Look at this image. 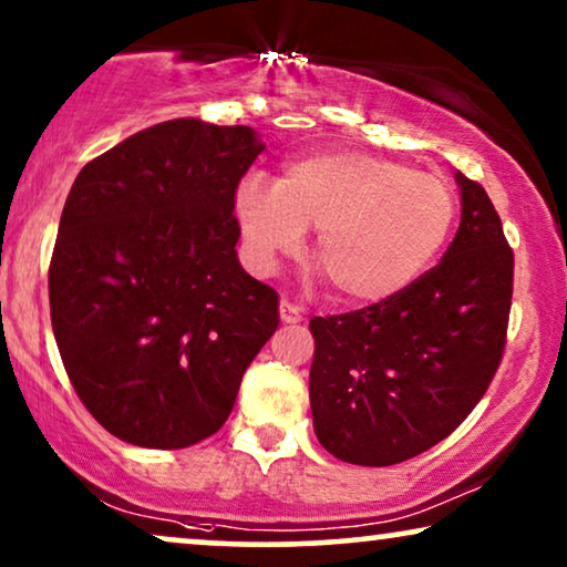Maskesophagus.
Instances as JSON below:
<instances>
[{
	"mask_svg": "<svg viewBox=\"0 0 567 567\" xmlns=\"http://www.w3.org/2000/svg\"><path fill=\"white\" fill-rule=\"evenodd\" d=\"M278 315H281V322H284V324H297V322H301V307L291 305L289 299H281V305H278Z\"/></svg>",
	"mask_w": 567,
	"mask_h": 567,
	"instance_id": "1",
	"label": "esophagus"
}]
</instances>
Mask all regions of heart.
I'll use <instances>...</instances> for the list:
<instances>
[{
	"instance_id": "1",
	"label": "heart",
	"mask_w": 567,
	"mask_h": 567,
	"mask_svg": "<svg viewBox=\"0 0 567 567\" xmlns=\"http://www.w3.org/2000/svg\"><path fill=\"white\" fill-rule=\"evenodd\" d=\"M247 266L270 274L317 229L315 258L340 301L382 305L410 289L444 250L456 221V193L436 175L379 154H307L276 183L247 175L235 190Z\"/></svg>"
}]
</instances>
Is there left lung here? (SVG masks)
<instances>
[{"mask_svg":"<svg viewBox=\"0 0 567 567\" xmlns=\"http://www.w3.org/2000/svg\"><path fill=\"white\" fill-rule=\"evenodd\" d=\"M462 221L439 266L390 301L315 317L309 402L320 444L390 467L472 413L506 348L514 250L485 188L456 173Z\"/></svg>","mask_w":567,"mask_h":567,"instance_id":"1","label":"left lung"}]
</instances>
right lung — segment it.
Instances as JSON below:
<instances>
[{
	"label": "right lung",
	"instance_id": "obj_1",
	"mask_svg": "<svg viewBox=\"0 0 567 567\" xmlns=\"http://www.w3.org/2000/svg\"><path fill=\"white\" fill-rule=\"evenodd\" d=\"M250 126L175 118L76 175L49 268L51 324L92 417L146 449L216 433L278 328V293L237 260Z\"/></svg>",
	"mask_w": 567,
	"mask_h": 567
}]
</instances>
